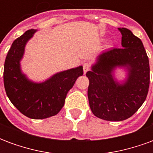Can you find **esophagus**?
Here are the masks:
<instances>
[{"instance_id":"34e87169","label":"esophagus","mask_w":153,"mask_h":153,"mask_svg":"<svg viewBox=\"0 0 153 153\" xmlns=\"http://www.w3.org/2000/svg\"><path fill=\"white\" fill-rule=\"evenodd\" d=\"M89 64L88 63H84L83 64V73L86 74L88 70H89Z\"/></svg>"}]
</instances>
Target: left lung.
<instances>
[{
  "label": "left lung",
  "instance_id": "obj_1",
  "mask_svg": "<svg viewBox=\"0 0 153 153\" xmlns=\"http://www.w3.org/2000/svg\"><path fill=\"white\" fill-rule=\"evenodd\" d=\"M119 30L122 48L100 53L86 74L91 111L109 121H121L134 115L146 100L150 83L149 60L142 41L127 28ZM116 68L125 70V80L115 78Z\"/></svg>",
  "mask_w": 153,
  "mask_h": 153
}]
</instances>
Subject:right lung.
I'll return each mask as SVG.
<instances>
[{
  "label": "right lung",
  "mask_w": 153,
  "mask_h": 153,
  "mask_svg": "<svg viewBox=\"0 0 153 153\" xmlns=\"http://www.w3.org/2000/svg\"><path fill=\"white\" fill-rule=\"evenodd\" d=\"M36 29L26 31L15 39L9 50L4 65V86L10 101L28 118L42 120L56 115L76 79L83 74V66L54 74L42 82L29 79L22 71L21 60L25 47Z\"/></svg>",
  "instance_id": "add662e5"
}]
</instances>
